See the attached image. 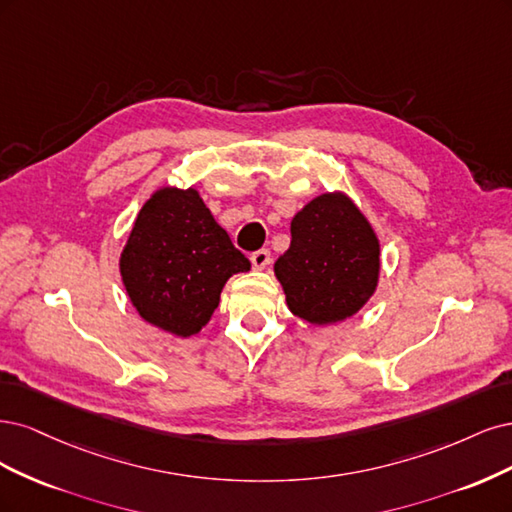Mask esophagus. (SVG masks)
Returning a JSON list of instances; mask_svg holds the SVG:
<instances>
[{"label":"esophagus","instance_id":"esophagus-1","mask_svg":"<svg viewBox=\"0 0 512 512\" xmlns=\"http://www.w3.org/2000/svg\"><path fill=\"white\" fill-rule=\"evenodd\" d=\"M270 259H272V255H270L268 249H259V251H255V253L251 255V263H253L255 270L268 268V266H270Z\"/></svg>","mask_w":512,"mask_h":512}]
</instances>
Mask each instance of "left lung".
I'll list each match as a JSON object with an SVG mask.
<instances>
[{
  "label": "left lung",
  "mask_w": 512,
  "mask_h": 512,
  "mask_svg": "<svg viewBox=\"0 0 512 512\" xmlns=\"http://www.w3.org/2000/svg\"><path fill=\"white\" fill-rule=\"evenodd\" d=\"M381 244L340 191L308 202L291 221V244L274 263L287 306L312 325L353 317L378 285Z\"/></svg>",
  "instance_id": "left-lung-1"
}]
</instances>
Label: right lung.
<instances>
[{
  "label": "right lung",
  "instance_id": "add662e5",
  "mask_svg": "<svg viewBox=\"0 0 512 512\" xmlns=\"http://www.w3.org/2000/svg\"><path fill=\"white\" fill-rule=\"evenodd\" d=\"M119 266L140 317L189 338L210 321L227 278L249 272L251 261L193 187H163L138 212Z\"/></svg>",
  "mask_w": 512,
  "mask_h": 512
}]
</instances>
